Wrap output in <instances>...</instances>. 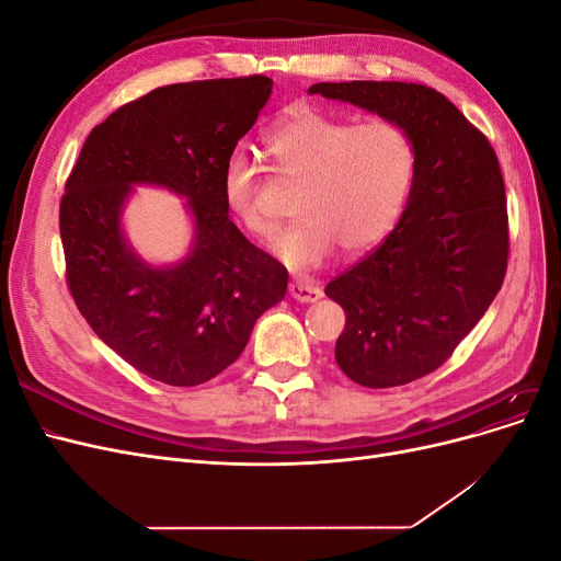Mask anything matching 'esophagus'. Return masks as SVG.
<instances>
[{
    "label": "esophagus",
    "instance_id": "esophagus-1",
    "mask_svg": "<svg viewBox=\"0 0 561 561\" xmlns=\"http://www.w3.org/2000/svg\"><path fill=\"white\" fill-rule=\"evenodd\" d=\"M290 297L297 301H318L322 297V290L311 283H290Z\"/></svg>",
    "mask_w": 561,
    "mask_h": 561
}]
</instances>
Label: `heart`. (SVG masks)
<instances>
[{"label":"heart","mask_w":561,"mask_h":561,"mask_svg":"<svg viewBox=\"0 0 561 561\" xmlns=\"http://www.w3.org/2000/svg\"><path fill=\"white\" fill-rule=\"evenodd\" d=\"M264 151L278 173L299 182V222L276 243L278 257L293 268L318 266L336 245L344 254L375 248L400 217L416 171L414 140L400 124H348L309 107L293 110L271 128ZM222 194L254 239L276 233L266 186L245 157L225 163Z\"/></svg>","instance_id":"obj_1"}]
</instances>
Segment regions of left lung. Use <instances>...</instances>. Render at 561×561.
Segmentation results:
<instances>
[{
  "label": "left lung",
  "mask_w": 561,
  "mask_h": 561,
  "mask_svg": "<svg viewBox=\"0 0 561 561\" xmlns=\"http://www.w3.org/2000/svg\"><path fill=\"white\" fill-rule=\"evenodd\" d=\"M309 93L377 112L414 140L398 227L325 287L346 313L334 348L344 375L365 388L410 383L449 358L503 285L511 239L496 151L423 83H313Z\"/></svg>",
  "instance_id": "8db88e82"
}]
</instances>
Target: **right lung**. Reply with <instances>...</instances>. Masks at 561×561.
<instances>
[{"instance_id":"1","label":"right lung","mask_w":561,"mask_h":561,"mask_svg":"<svg viewBox=\"0 0 561 561\" xmlns=\"http://www.w3.org/2000/svg\"><path fill=\"white\" fill-rule=\"evenodd\" d=\"M274 81L264 75L171 83L98 124L65 182V278L91 330L142 375L198 386L245 348L257 318L287 290V268L229 219L225 163L257 122ZM130 183L191 198L195 248L157 270L123 241Z\"/></svg>"}]
</instances>
